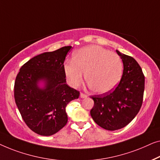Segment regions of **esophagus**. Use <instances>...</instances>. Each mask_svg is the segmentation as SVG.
<instances>
[{"label":"esophagus","mask_w":160,"mask_h":160,"mask_svg":"<svg viewBox=\"0 0 160 160\" xmlns=\"http://www.w3.org/2000/svg\"><path fill=\"white\" fill-rule=\"evenodd\" d=\"M80 96L81 98H86L88 96L86 95V94H85V93H80Z\"/></svg>","instance_id":"obj_1"}]
</instances>
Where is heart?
Masks as SVG:
<instances>
[{"label": "heart", "instance_id": "b5f03b06", "mask_svg": "<svg viewBox=\"0 0 160 160\" xmlns=\"http://www.w3.org/2000/svg\"><path fill=\"white\" fill-rule=\"evenodd\" d=\"M123 64L115 53L102 47L91 45L78 49L73 61L64 65V71L69 84L77 87L85 80L90 88L97 93L111 91L120 82Z\"/></svg>", "mask_w": 160, "mask_h": 160}]
</instances>
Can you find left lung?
I'll return each instance as SVG.
<instances>
[{
  "label": "left lung",
  "mask_w": 160,
  "mask_h": 160,
  "mask_svg": "<svg viewBox=\"0 0 160 160\" xmlns=\"http://www.w3.org/2000/svg\"><path fill=\"white\" fill-rule=\"evenodd\" d=\"M122 58L123 73L113 91L92 96L91 115L96 124L107 130L124 128L138 113L143 102L145 78L133 58L116 50Z\"/></svg>",
  "instance_id": "left-lung-1"
}]
</instances>
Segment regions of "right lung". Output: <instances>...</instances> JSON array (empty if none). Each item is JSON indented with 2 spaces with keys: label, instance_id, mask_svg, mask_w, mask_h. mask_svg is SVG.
<instances>
[{
  "label": "right lung",
  "instance_id": "1",
  "mask_svg": "<svg viewBox=\"0 0 160 160\" xmlns=\"http://www.w3.org/2000/svg\"><path fill=\"white\" fill-rule=\"evenodd\" d=\"M72 46L33 57L19 69L14 98L26 125L40 136H52L66 125V107L80 92L67 84L64 62ZM43 86H40V83Z\"/></svg>",
  "mask_w": 160,
  "mask_h": 160
}]
</instances>
